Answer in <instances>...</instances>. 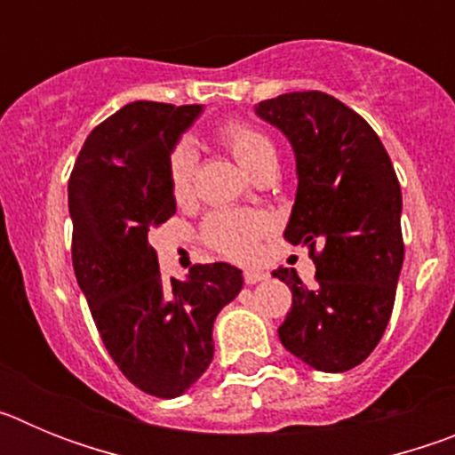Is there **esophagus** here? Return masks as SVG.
<instances>
[{
  "label": "esophagus",
  "instance_id": "esophagus-1",
  "mask_svg": "<svg viewBox=\"0 0 455 455\" xmlns=\"http://www.w3.org/2000/svg\"><path fill=\"white\" fill-rule=\"evenodd\" d=\"M268 273L264 271H243V283L246 284H255V283H262V280H267Z\"/></svg>",
  "mask_w": 455,
  "mask_h": 455
}]
</instances>
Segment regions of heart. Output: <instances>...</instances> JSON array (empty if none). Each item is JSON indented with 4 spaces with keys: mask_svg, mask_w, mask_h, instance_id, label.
I'll return each instance as SVG.
<instances>
[{
    "mask_svg": "<svg viewBox=\"0 0 455 455\" xmlns=\"http://www.w3.org/2000/svg\"><path fill=\"white\" fill-rule=\"evenodd\" d=\"M216 140L235 155L248 172L257 175L268 166H277V148L262 130L246 120H225L216 127ZM171 196L180 204L193 196L196 180V152L180 143L171 150L166 164ZM271 230V220L255 212H216L203 225V236L209 246L236 262L255 257L257 243Z\"/></svg>",
    "mask_w": 455,
    "mask_h": 455,
    "instance_id": "b5f03b06",
    "label": "heart"
}]
</instances>
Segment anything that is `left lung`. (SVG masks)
Returning <instances> with one entry per match:
<instances>
[{
  "mask_svg": "<svg viewBox=\"0 0 455 455\" xmlns=\"http://www.w3.org/2000/svg\"><path fill=\"white\" fill-rule=\"evenodd\" d=\"M255 111L291 140L299 191L284 239L307 246L316 267L315 289L293 268L273 271L291 289L277 335L309 367L348 371L392 315L403 264L399 178L371 124L328 92H284Z\"/></svg>",
  "mask_w": 455,
  "mask_h": 455,
  "instance_id": "left-lung-1",
  "label": "left lung"
}]
</instances>
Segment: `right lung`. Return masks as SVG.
I'll return each mask as SVG.
<instances>
[{
	"instance_id": "obj_1",
	"label": "right lung",
	"mask_w": 455,
	"mask_h": 455,
	"mask_svg": "<svg viewBox=\"0 0 455 455\" xmlns=\"http://www.w3.org/2000/svg\"><path fill=\"white\" fill-rule=\"evenodd\" d=\"M203 107L132 102L88 134L68 182L72 267L116 367L140 392L172 399L214 357L212 328L241 291L230 264H196L166 283L150 230L175 214L168 155Z\"/></svg>"
}]
</instances>
